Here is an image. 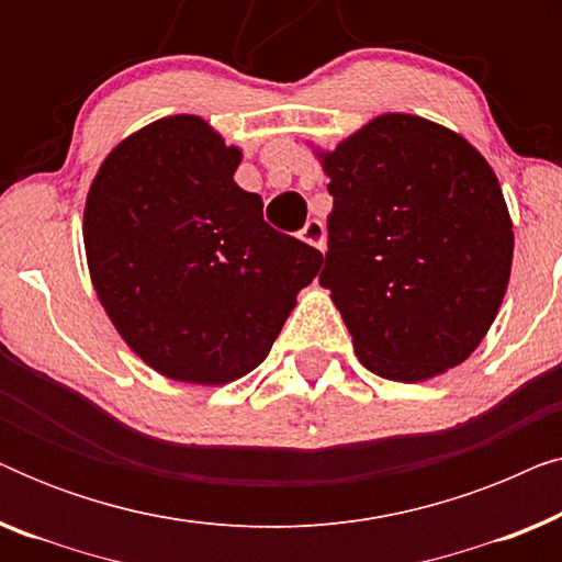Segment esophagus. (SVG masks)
<instances>
[{
	"instance_id": "1",
	"label": "esophagus",
	"mask_w": 562,
	"mask_h": 562,
	"mask_svg": "<svg viewBox=\"0 0 562 562\" xmlns=\"http://www.w3.org/2000/svg\"><path fill=\"white\" fill-rule=\"evenodd\" d=\"M299 235H302V240L310 243L312 248H317V250L325 252V225H322L319 220L306 222L304 229Z\"/></svg>"
}]
</instances>
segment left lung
Here are the masks:
<instances>
[{"label":"left lung","instance_id":"obj_1","mask_svg":"<svg viewBox=\"0 0 562 562\" xmlns=\"http://www.w3.org/2000/svg\"><path fill=\"white\" fill-rule=\"evenodd\" d=\"M319 160L333 194L319 283L360 363L406 383L463 363L496 319L514 256L486 158L452 130L394 112Z\"/></svg>","mask_w":562,"mask_h":562}]
</instances>
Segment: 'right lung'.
I'll return each instance as SVG.
<instances>
[{
    "label": "right lung",
    "mask_w": 562,
    "mask_h": 562,
    "mask_svg": "<svg viewBox=\"0 0 562 562\" xmlns=\"http://www.w3.org/2000/svg\"><path fill=\"white\" fill-rule=\"evenodd\" d=\"M240 150L194 114L137 130L104 158L83 210L97 296L150 368L227 383L263 363L322 252L263 220L235 183Z\"/></svg>",
    "instance_id": "1"
}]
</instances>
